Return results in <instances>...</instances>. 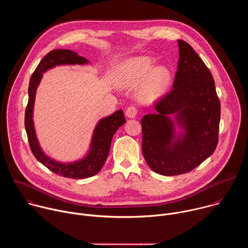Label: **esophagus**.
I'll use <instances>...</instances> for the list:
<instances>
[{
    "label": "esophagus",
    "instance_id": "34e87169",
    "mask_svg": "<svg viewBox=\"0 0 248 248\" xmlns=\"http://www.w3.org/2000/svg\"><path fill=\"white\" fill-rule=\"evenodd\" d=\"M137 112H138V110H137L136 106H135V105H131V106H129V107L126 109L125 114H126V116H127L128 118H134V117L137 115Z\"/></svg>",
    "mask_w": 248,
    "mask_h": 248
}]
</instances>
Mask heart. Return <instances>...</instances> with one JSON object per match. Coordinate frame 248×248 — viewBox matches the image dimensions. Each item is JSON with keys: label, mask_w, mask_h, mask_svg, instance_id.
<instances>
[{"label": "heart", "mask_w": 248, "mask_h": 248, "mask_svg": "<svg viewBox=\"0 0 248 248\" xmlns=\"http://www.w3.org/2000/svg\"><path fill=\"white\" fill-rule=\"evenodd\" d=\"M153 61L147 57H138L128 60L120 72L119 83L126 87H136L139 99L149 103L161 97L170 80V70L165 66L151 69Z\"/></svg>", "instance_id": "obj_1"}]
</instances>
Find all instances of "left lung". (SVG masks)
<instances>
[{"mask_svg":"<svg viewBox=\"0 0 248 248\" xmlns=\"http://www.w3.org/2000/svg\"><path fill=\"white\" fill-rule=\"evenodd\" d=\"M180 59L172 88L155 101V114L141 120L142 152L148 166L163 175L186 173L214 153L219 141L221 104L214 78L202 59L179 40ZM175 118L185 129L175 139Z\"/></svg>","mask_w":248,"mask_h":248,"instance_id":"1","label":"left lung"}]
</instances>
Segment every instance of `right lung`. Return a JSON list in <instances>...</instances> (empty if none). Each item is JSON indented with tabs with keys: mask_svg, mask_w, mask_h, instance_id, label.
<instances>
[{
	"mask_svg": "<svg viewBox=\"0 0 248 248\" xmlns=\"http://www.w3.org/2000/svg\"><path fill=\"white\" fill-rule=\"evenodd\" d=\"M88 61L70 50H53L49 52L39 62L31 76L28 87V103L25 109L24 125L28 138V143L32 154L41 164L53 172L69 179H86L95 175L104 166L109 155L112 138L120 126L125 123L123 110L101 120L93 133L91 149L89 154L81 161L62 164L48 158L41 150L33 126V106L35 92L42 78V74L47 69L58 64H83Z\"/></svg>",
	"mask_w": 248,
	"mask_h": 248,
	"instance_id": "obj_1",
	"label": "right lung"
}]
</instances>
